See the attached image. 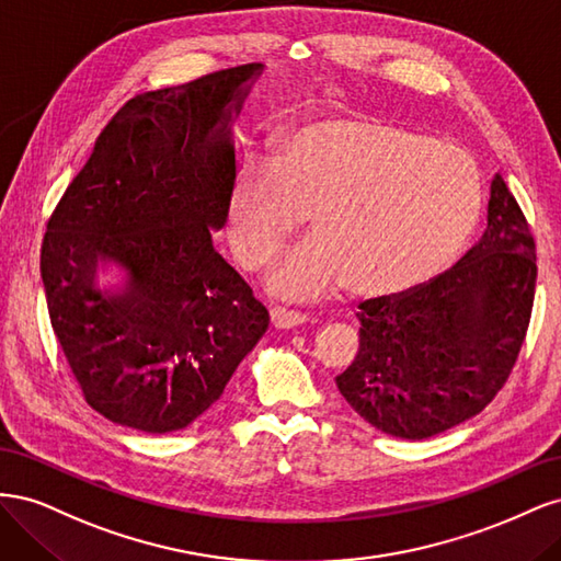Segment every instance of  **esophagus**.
I'll list each match as a JSON object with an SVG mask.
<instances>
[{
    "instance_id": "esophagus-1",
    "label": "esophagus",
    "mask_w": 561,
    "mask_h": 561,
    "mask_svg": "<svg viewBox=\"0 0 561 561\" xmlns=\"http://www.w3.org/2000/svg\"><path fill=\"white\" fill-rule=\"evenodd\" d=\"M309 318L299 313V311H290V309H283V307H274L271 309V325L276 330H290L297 325H304Z\"/></svg>"
}]
</instances>
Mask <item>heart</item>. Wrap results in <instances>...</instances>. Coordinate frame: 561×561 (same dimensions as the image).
Listing matches in <instances>:
<instances>
[{"label":"heart","mask_w":561,"mask_h":561,"mask_svg":"<svg viewBox=\"0 0 561 561\" xmlns=\"http://www.w3.org/2000/svg\"><path fill=\"white\" fill-rule=\"evenodd\" d=\"M482 203L463 149L377 118H325L287 133L276 165L241 168L225 236L233 260L257 271L311 217L316 239L271 271V290L320 299L348 285L355 297L390 299L443 274Z\"/></svg>","instance_id":"heart-1"}]
</instances>
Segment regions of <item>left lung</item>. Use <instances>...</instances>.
<instances>
[{
  "label": "left lung",
  "mask_w": 561,
  "mask_h": 561,
  "mask_svg": "<svg viewBox=\"0 0 561 561\" xmlns=\"http://www.w3.org/2000/svg\"><path fill=\"white\" fill-rule=\"evenodd\" d=\"M536 293V245L496 173L486 229L461 260L416 290L367 299L360 348L339 393L377 431L426 439L480 414L511 377Z\"/></svg>",
  "instance_id": "8db88e82"
}]
</instances>
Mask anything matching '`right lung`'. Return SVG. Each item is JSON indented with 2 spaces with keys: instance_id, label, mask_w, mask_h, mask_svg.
<instances>
[{
  "instance_id": "1",
  "label": "right lung",
  "mask_w": 561,
  "mask_h": 561,
  "mask_svg": "<svg viewBox=\"0 0 561 561\" xmlns=\"http://www.w3.org/2000/svg\"><path fill=\"white\" fill-rule=\"evenodd\" d=\"M262 62L130 98L46 225L50 325L98 414L173 433L225 393L268 311L213 248L236 178L231 124ZM127 274L96 287V264Z\"/></svg>"
}]
</instances>
